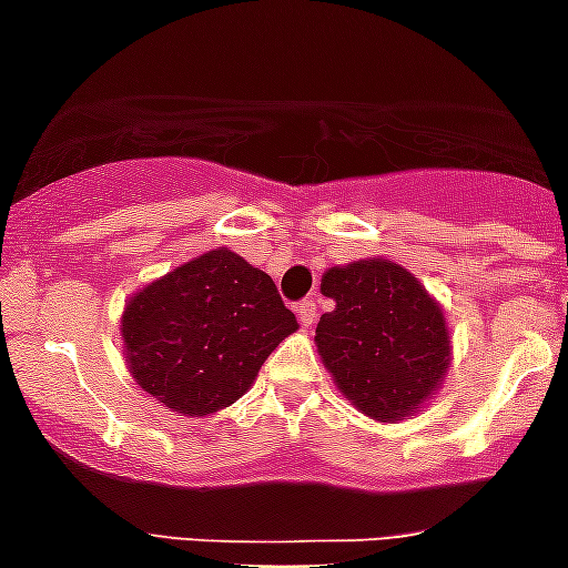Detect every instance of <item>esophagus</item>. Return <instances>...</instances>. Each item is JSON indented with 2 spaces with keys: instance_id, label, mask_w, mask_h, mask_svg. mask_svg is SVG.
Here are the masks:
<instances>
[{
  "instance_id": "1",
  "label": "esophagus",
  "mask_w": 568,
  "mask_h": 568,
  "mask_svg": "<svg viewBox=\"0 0 568 568\" xmlns=\"http://www.w3.org/2000/svg\"><path fill=\"white\" fill-rule=\"evenodd\" d=\"M297 317H300V323H303V326H312L314 321H317V306H314V300H303V303H300L297 306Z\"/></svg>"
}]
</instances>
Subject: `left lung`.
Listing matches in <instances>:
<instances>
[{
  "label": "left lung",
  "instance_id": "1",
  "mask_svg": "<svg viewBox=\"0 0 568 568\" xmlns=\"http://www.w3.org/2000/svg\"><path fill=\"white\" fill-rule=\"evenodd\" d=\"M321 292L335 308L321 317L314 343L343 398L375 422L416 416L454 357L442 303L384 256L328 268Z\"/></svg>",
  "mask_w": 568,
  "mask_h": 568
}]
</instances>
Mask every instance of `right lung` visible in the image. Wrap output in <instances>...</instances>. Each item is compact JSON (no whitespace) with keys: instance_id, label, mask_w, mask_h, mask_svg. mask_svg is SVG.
I'll list each match as a JSON object with an SVG mask.
<instances>
[{"instance_id":"1","label":"right lung","mask_w":568,"mask_h":568,"mask_svg":"<svg viewBox=\"0 0 568 568\" xmlns=\"http://www.w3.org/2000/svg\"><path fill=\"white\" fill-rule=\"evenodd\" d=\"M297 332L265 271L213 247L138 288L121 314L123 355L150 398L204 418L254 387L271 352Z\"/></svg>"}]
</instances>
